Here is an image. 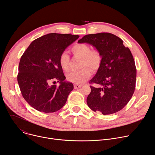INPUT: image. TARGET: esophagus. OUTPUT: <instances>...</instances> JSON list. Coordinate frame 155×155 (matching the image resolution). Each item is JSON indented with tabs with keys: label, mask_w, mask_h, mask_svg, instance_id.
Segmentation results:
<instances>
[{
	"label": "esophagus",
	"mask_w": 155,
	"mask_h": 155,
	"mask_svg": "<svg viewBox=\"0 0 155 155\" xmlns=\"http://www.w3.org/2000/svg\"><path fill=\"white\" fill-rule=\"evenodd\" d=\"M82 87V85H78V84H75L74 85V88L75 89H77V88H79L80 87Z\"/></svg>",
	"instance_id": "obj_1"
}]
</instances>
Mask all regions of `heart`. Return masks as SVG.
I'll return each mask as SVG.
<instances>
[{
  "instance_id": "b5f03b06",
  "label": "heart",
  "mask_w": 155,
  "mask_h": 155,
  "mask_svg": "<svg viewBox=\"0 0 155 155\" xmlns=\"http://www.w3.org/2000/svg\"><path fill=\"white\" fill-rule=\"evenodd\" d=\"M71 52L75 56L80 57L82 60L80 67H83L77 71H72L67 75L68 81L72 83L84 84L91 77L92 70H97L102 63V56L97 50H91L90 46L85 43H77L71 48ZM59 64L61 69L65 71L68 70L70 66V56L65 51L59 56ZM89 68H88V67Z\"/></svg>"
}]
</instances>
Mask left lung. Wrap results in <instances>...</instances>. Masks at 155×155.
I'll return each instance as SVG.
<instances>
[{
	"mask_svg": "<svg viewBox=\"0 0 155 155\" xmlns=\"http://www.w3.org/2000/svg\"><path fill=\"white\" fill-rule=\"evenodd\" d=\"M78 43L93 46L102 56V63L91 83L88 106L103 115L112 114L124 107L134 94L136 68L132 53L123 41L114 35L101 32L84 36Z\"/></svg>",
	"mask_w": 155,
	"mask_h": 155,
	"instance_id": "obj_1",
	"label": "left lung"
}]
</instances>
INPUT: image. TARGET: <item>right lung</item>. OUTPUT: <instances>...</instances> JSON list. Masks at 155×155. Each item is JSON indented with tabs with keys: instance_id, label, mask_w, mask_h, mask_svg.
<instances>
[{
	"instance_id": "obj_1",
	"label": "right lung",
	"mask_w": 155,
	"mask_h": 155,
	"mask_svg": "<svg viewBox=\"0 0 155 155\" xmlns=\"http://www.w3.org/2000/svg\"><path fill=\"white\" fill-rule=\"evenodd\" d=\"M79 38L70 34L50 33L32 41L21 56L18 82L24 99L36 110L45 113L61 109L73 91L65 81L59 56ZM57 80L59 86L51 83Z\"/></svg>"
}]
</instances>
